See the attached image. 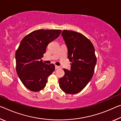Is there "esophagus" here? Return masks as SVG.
<instances>
[{
	"label": "esophagus",
	"instance_id": "esophagus-1",
	"mask_svg": "<svg viewBox=\"0 0 121 121\" xmlns=\"http://www.w3.org/2000/svg\"><path fill=\"white\" fill-rule=\"evenodd\" d=\"M55 69H59V68H61V67L60 66H56V65H55Z\"/></svg>",
	"mask_w": 121,
	"mask_h": 121
}]
</instances>
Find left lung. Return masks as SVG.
I'll return each instance as SVG.
<instances>
[{
  "instance_id": "1",
  "label": "left lung",
  "mask_w": 121,
  "mask_h": 121,
  "mask_svg": "<svg viewBox=\"0 0 121 121\" xmlns=\"http://www.w3.org/2000/svg\"><path fill=\"white\" fill-rule=\"evenodd\" d=\"M61 35L68 48L70 70L64 69L65 75L59 78V86L65 93L77 94L91 81L97 59L94 47L87 37L78 32L64 30Z\"/></svg>"
}]
</instances>
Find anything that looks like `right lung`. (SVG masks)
<instances>
[{
  "instance_id": "1",
  "label": "right lung",
  "mask_w": 121,
  "mask_h": 121,
  "mask_svg": "<svg viewBox=\"0 0 121 121\" xmlns=\"http://www.w3.org/2000/svg\"><path fill=\"white\" fill-rule=\"evenodd\" d=\"M60 30H38L23 38L16 52V71L23 85L32 91L45 87L48 76L55 69L41 58L48 45L58 37Z\"/></svg>"
}]
</instances>
